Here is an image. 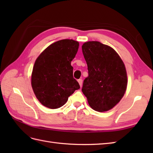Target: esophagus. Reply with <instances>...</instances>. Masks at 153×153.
<instances>
[{"label":"esophagus","instance_id":"obj_1","mask_svg":"<svg viewBox=\"0 0 153 153\" xmlns=\"http://www.w3.org/2000/svg\"><path fill=\"white\" fill-rule=\"evenodd\" d=\"M77 82H78V83H79V84L80 87H82V83H83V81H82V79H79L78 80H77Z\"/></svg>","mask_w":153,"mask_h":153}]
</instances>
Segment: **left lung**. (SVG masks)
I'll use <instances>...</instances> for the list:
<instances>
[{"instance_id": "8db88e82", "label": "left lung", "mask_w": 153, "mask_h": 153, "mask_svg": "<svg viewBox=\"0 0 153 153\" xmlns=\"http://www.w3.org/2000/svg\"><path fill=\"white\" fill-rule=\"evenodd\" d=\"M82 52L89 74L83 81L82 92L93 110L108 111L126 92L128 79L124 64L112 48L99 41L86 42Z\"/></svg>"}]
</instances>
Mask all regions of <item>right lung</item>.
I'll use <instances>...</instances> for the list:
<instances>
[{
	"label": "right lung",
	"instance_id": "right-lung-1",
	"mask_svg": "<svg viewBox=\"0 0 153 153\" xmlns=\"http://www.w3.org/2000/svg\"><path fill=\"white\" fill-rule=\"evenodd\" d=\"M79 43L62 39L51 45L35 60L31 75L33 92L42 105L51 109L62 106L80 86L73 77L71 62Z\"/></svg>",
	"mask_w": 153,
	"mask_h": 153
}]
</instances>
